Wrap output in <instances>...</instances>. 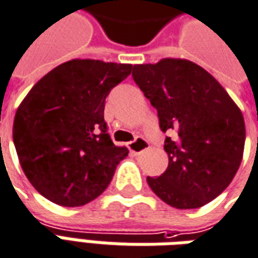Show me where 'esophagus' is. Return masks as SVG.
I'll use <instances>...</instances> for the list:
<instances>
[{"instance_id":"1","label":"esophagus","mask_w":258,"mask_h":258,"mask_svg":"<svg viewBox=\"0 0 258 258\" xmlns=\"http://www.w3.org/2000/svg\"><path fill=\"white\" fill-rule=\"evenodd\" d=\"M130 151L134 155H141L142 152H145L147 149H149V144H148L147 140H144L141 137L135 138L134 141L128 144Z\"/></svg>"}]
</instances>
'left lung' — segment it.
<instances>
[{
    "label": "left lung",
    "mask_w": 258,
    "mask_h": 258,
    "mask_svg": "<svg viewBox=\"0 0 258 258\" xmlns=\"http://www.w3.org/2000/svg\"><path fill=\"white\" fill-rule=\"evenodd\" d=\"M133 79L158 111L169 166L147 177L152 191L179 210L200 208L230 184L240 166L244 118L228 92L188 60L163 58L133 68Z\"/></svg>",
    "instance_id": "8db88e82"
}]
</instances>
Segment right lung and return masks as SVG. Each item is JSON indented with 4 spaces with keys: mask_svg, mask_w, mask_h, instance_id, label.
Here are the masks:
<instances>
[{
    "mask_svg": "<svg viewBox=\"0 0 258 258\" xmlns=\"http://www.w3.org/2000/svg\"><path fill=\"white\" fill-rule=\"evenodd\" d=\"M131 70V64L67 61L19 104L12 130L16 154L29 181L54 204L91 203L128 155L113 144L103 113L107 95Z\"/></svg>",
    "mask_w": 258,
    "mask_h": 258,
    "instance_id": "right-lung-1",
    "label": "right lung"
}]
</instances>
